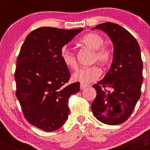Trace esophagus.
I'll return each mask as SVG.
<instances>
[{"instance_id":"esophagus-1","label":"esophagus","mask_w":150,"mask_h":150,"mask_svg":"<svg viewBox=\"0 0 150 150\" xmlns=\"http://www.w3.org/2000/svg\"><path fill=\"white\" fill-rule=\"evenodd\" d=\"M88 85L83 84V83H81V84H80V89H84L85 88H86V87H88Z\"/></svg>"}]
</instances>
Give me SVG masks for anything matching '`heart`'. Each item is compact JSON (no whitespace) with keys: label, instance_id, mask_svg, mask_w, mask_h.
Instances as JSON below:
<instances>
[{"label":"heart","instance_id":"1","mask_svg":"<svg viewBox=\"0 0 150 150\" xmlns=\"http://www.w3.org/2000/svg\"><path fill=\"white\" fill-rule=\"evenodd\" d=\"M79 43L83 46L94 50L92 61L98 62L101 64H107L112 59V52L107 46H103L104 39L100 34L97 33L90 32L85 34L83 38L79 39ZM61 57L64 64L67 67L76 69L77 67V62L75 54L70 50L64 48L61 52ZM101 75V70L97 65L91 67H83L73 74V80L79 82L83 84L94 82L98 79Z\"/></svg>","mask_w":150,"mask_h":150}]
</instances>
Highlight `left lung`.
Wrapping results in <instances>:
<instances>
[{"mask_svg": "<svg viewBox=\"0 0 150 150\" xmlns=\"http://www.w3.org/2000/svg\"><path fill=\"white\" fill-rule=\"evenodd\" d=\"M93 29L104 31L114 49L110 71L93 86L97 96L91 110L97 120L104 124H121L132 115L141 95L143 62L140 46L131 33L117 24L105 22ZM105 88L112 91H107Z\"/></svg>", "mask_w": 150, "mask_h": 150, "instance_id": "8db88e82", "label": "left lung"}]
</instances>
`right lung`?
Listing matches in <instances>:
<instances>
[{"label": "right lung", "instance_id": "right-lung-1", "mask_svg": "<svg viewBox=\"0 0 150 150\" xmlns=\"http://www.w3.org/2000/svg\"><path fill=\"white\" fill-rule=\"evenodd\" d=\"M81 30L41 27L31 31L21 47L16 95L27 121L40 129L53 132L67 120L68 99L79 91V83L68 84L71 73L61 52Z\"/></svg>", "mask_w": 150, "mask_h": 150}]
</instances>
